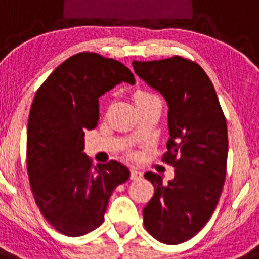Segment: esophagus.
<instances>
[{
    "mask_svg": "<svg viewBox=\"0 0 259 259\" xmlns=\"http://www.w3.org/2000/svg\"><path fill=\"white\" fill-rule=\"evenodd\" d=\"M141 176H143V174H141V172H140V171H137V170H134V168H132V170H131V179H132V180L140 179Z\"/></svg>",
    "mask_w": 259,
    "mask_h": 259,
    "instance_id": "1",
    "label": "esophagus"
}]
</instances>
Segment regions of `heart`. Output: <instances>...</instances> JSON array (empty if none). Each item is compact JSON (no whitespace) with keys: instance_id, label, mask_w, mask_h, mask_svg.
<instances>
[{"instance_id":"obj_1","label":"heart","mask_w":259,"mask_h":259,"mask_svg":"<svg viewBox=\"0 0 259 259\" xmlns=\"http://www.w3.org/2000/svg\"><path fill=\"white\" fill-rule=\"evenodd\" d=\"M149 98H155V97H153V96L148 95V93L139 92V93H137V95H136V102L144 101V100H149Z\"/></svg>"}]
</instances>
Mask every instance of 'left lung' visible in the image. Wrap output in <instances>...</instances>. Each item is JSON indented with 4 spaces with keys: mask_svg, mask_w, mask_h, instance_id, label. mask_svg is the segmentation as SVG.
<instances>
[{
    "mask_svg": "<svg viewBox=\"0 0 259 259\" xmlns=\"http://www.w3.org/2000/svg\"><path fill=\"white\" fill-rule=\"evenodd\" d=\"M135 74L161 93L168 106V152L172 180L146 172L154 196L144 207V226L158 241L192 239L211 218L226 179L227 122L206 72L182 57L132 63Z\"/></svg>",
    "mask_w": 259,
    "mask_h": 259,
    "instance_id": "1",
    "label": "left lung"
}]
</instances>
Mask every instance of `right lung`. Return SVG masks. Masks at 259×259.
<instances>
[{
  "label": "right lung",
  "instance_id": "add662e5",
  "mask_svg": "<svg viewBox=\"0 0 259 259\" xmlns=\"http://www.w3.org/2000/svg\"><path fill=\"white\" fill-rule=\"evenodd\" d=\"M120 83L134 85L123 63L79 53L53 71L36 92L27 130V170L40 211L66 236H83L104 222L109 198L130 170L118 161L93 167L84 131L96 128L98 98Z\"/></svg>",
  "mask_w": 259,
  "mask_h": 259
}]
</instances>
